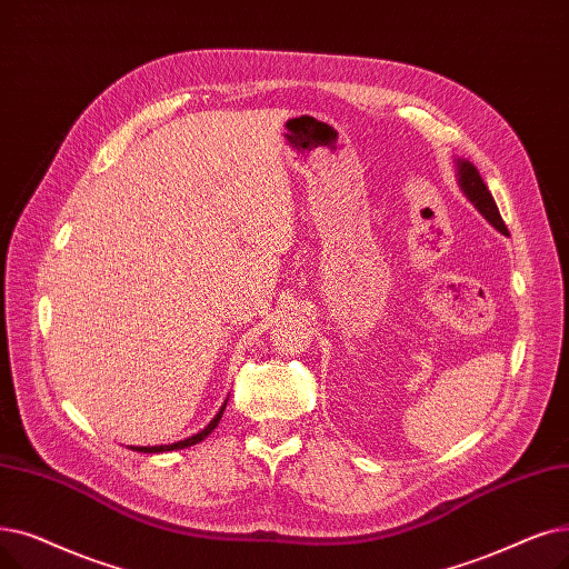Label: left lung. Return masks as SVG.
I'll return each instance as SVG.
<instances>
[{
	"instance_id": "obj_1",
	"label": "left lung",
	"mask_w": 569,
	"mask_h": 569,
	"mask_svg": "<svg viewBox=\"0 0 569 569\" xmlns=\"http://www.w3.org/2000/svg\"><path fill=\"white\" fill-rule=\"evenodd\" d=\"M456 177H458L460 190L465 192L467 200L475 204V209H477L498 232L507 234L505 220H502V216H500V211H498L496 200H492V194H490L488 186L483 183V179H481V174H479V169H477L472 162H469V160L458 158V160H456Z\"/></svg>"
}]
</instances>
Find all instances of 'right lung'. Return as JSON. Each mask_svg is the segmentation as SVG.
<instances>
[{
    "instance_id": "1",
    "label": "right lung",
    "mask_w": 569,
    "mask_h": 569,
    "mask_svg": "<svg viewBox=\"0 0 569 569\" xmlns=\"http://www.w3.org/2000/svg\"><path fill=\"white\" fill-rule=\"evenodd\" d=\"M226 407H228V398H226V402H223V405H220L218 413L211 418L209 426H204V428H202L200 432H197V435H190V437H186V439H181V441H174V443H160V447H130V449H132V451H139V453H167V451H181V449H188V447H192V443H200L202 439H207V437L216 430V426L220 423V418H223Z\"/></svg>"
}]
</instances>
